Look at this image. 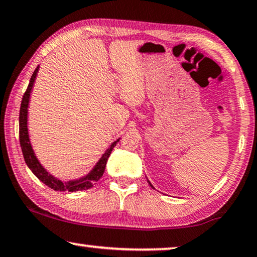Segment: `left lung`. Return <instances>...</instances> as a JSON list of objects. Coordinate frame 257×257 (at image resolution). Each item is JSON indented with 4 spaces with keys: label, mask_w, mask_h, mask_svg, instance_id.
Listing matches in <instances>:
<instances>
[{
    "label": "left lung",
    "mask_w": 257,
    "mask_h": 257,
    "mask_svg": "<svg viewBox=\"0 0 257 257\" xmlns=\"http://www.w3.org/2000/svg\"><path fill=\"white\" fill-rule=\"evenodd\" d=\"M149 184H150V183H149ZM150 186H151V187H153V185H151V184H150Z\"/></svg>",
    "instance_id": "left-lung-1"
}]
</instances>
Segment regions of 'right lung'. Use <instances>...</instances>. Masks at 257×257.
<instances>
[{"label":"right lung","instance_id":"right-lung-1","mask_svg":"<svg viewBox=\"0 0 257 257\" xmlns=\"http://www.w3.org/2000/svg\"><path fill=\"white\" fill-rule=\"evenodd\" d=\"M39 66L36 68L34 74L31 75L30 82H29V86L25 91L23 97H22V103H21V109H20V144L22 148V153H23L24 156V161L27 165L29 166V169L34 172V175L37 177V178L48 185L49 187H51L52 190L55 191H68V192H77V191H82V190H88L93 186V184L97 182L101 177H102L104 169H106V164L108 161V157L113 150V148L116 146V143L118 142V140L116 142H114L111 144L109 149H108L101 160L99 161V163L95 165V168L92 170V172L89 173L88 176L84 177V178L79 179V180H73V182H68V183H63L60 180L56 179L55 177H52L49 172H46V170L43 168V166L39 164V162L36 158L34 151H32V148L30 146V141H29V135H28V104H29V99H30V92L32 89V85H34L36 75H37Z\"/></svg>","mask_w":257,"mask_h":257}]
</instances>
